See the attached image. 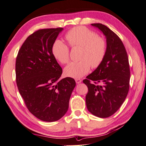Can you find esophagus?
Masks as SVG:
<instances>
[{"label":"esophagus","instance_id":"1","mask_svg":"<svg viewBox=\"0 0 146 146\" xmlns=\"http://www.w3.org/2000/svg\"><path fill=\"white\" fill-rule=\"evenodd\" d=\"M75 82L77 84H80V83L82 82V80H81V79H79V78H76Z\"/></svg>","mask_w":146,"mask_h":146}]
</instances>
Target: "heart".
<instances>
[{
  "instance_id": "1",
  "label": "heart",
  "mask_w": 146,
  "mask_h": 146,
  "mask_svg": "<svg viewBox=\"0 0 146 146\" xmlns=\"http://www.w3.org/2000/svg\"><path fill=\"white\" fill-rule=\"evenodd\" d=\"M71 47H81V60L71 62L64 68V74L69 77L78 78L89 72L90 66L96 68L102 63L106 52L105 41L87 28H74L66 34ZM52 52L58 61L66 64L69 58V48L67 44L56 40L52 46Z\"/></svg>"
}]
</instances>
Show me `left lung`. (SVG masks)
<instances>
[{"label": "left lung", "instance_id": "1", "mask_svg": "<svg viewBox=\"0 0 146 146\" xmlns=\"http://www.w3.org/2000/svg\"><path fill=\"white\" fill-rule=\"evenodd\" d=\"M91 25L105 36L106 52L100 66L83 80L88 88L86 103L90 113L104 118L114 114L124 102L129 89L130 69L125 48L119 37L101 23Z\"/></svg>", "mask_w": 146, "mask_h": 146}]
</instances>
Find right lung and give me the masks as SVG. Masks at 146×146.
Instances as JSON below:
<instances>
[{
    "label": "right lung",
    "mask_w": 146,
    "mask_h": 146,
    "mask_svg": "<svg viewBox=\"0 0 146 146\" xmlns=\"http://www.w3.org/2000/svg\"><path fill=\"white\" fill-rule=\"evenodd\" d=\"M62 28L41 29L27 38L18 52L16 82L29 110L44 121L52 122L66 114L76 83L72 78L59 80L62 69L52 46Z\"/></svg>",
    "instance_id": "add662e5"
}]
</instances>
